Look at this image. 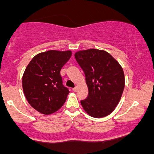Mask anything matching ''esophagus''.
<instances>
[{
	"label": "esophagus",
	"instance_id": "34e87169",
	"mask_svg": "<svg viewBox=\"0 0 154 154\" xmlns=\"http://www.w3.org/2000/svg\"><path fill=\"white\" fill-rule=\"evenodd\" d=\"M72 91H73L74 92H77V87H75L72 89Z\"/></svg>",
	"mask_w": 154,
	"mask_h": 154
}]
</instances>
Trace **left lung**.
Segmentation results:
<instances>
[{
  "instance_id": "obj_1",
  "label": "left lung",
  "mask_w": 154,
  "mask_h": 154,
  "mask_svg": "<svg viewBox=\"0 0 154 154\" xmlns=\"http://www.w3.org/2000/svg\"><path fill=\"white\" fill-rule=\"evenodd\" d=\"M75 57L84 72L88 88V97L80 100L81 105L93 117L108 116L119 103L125 88L122 68L105 51H80Z\"/></svg>"
}]
</instances>
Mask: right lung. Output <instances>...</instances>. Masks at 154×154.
<instances>
[{"mask_svg": "<svg viewBox=\"0 0 154 154\" xmlns=\"http://www.w3.org/2000/svg\"><path fill=\"white\" fill-rule=\"evenodd\" d=\"M72 56L70 51L51 50L35 56L26 66L22 87L28 103L43 114H51L63 105L69 89L63 86L61 68Z\"/></svg>", "mask_w": 154, "mask_h": 154, "instance_id": "right-lung-1", "label": "right lung"}]
</instances>
